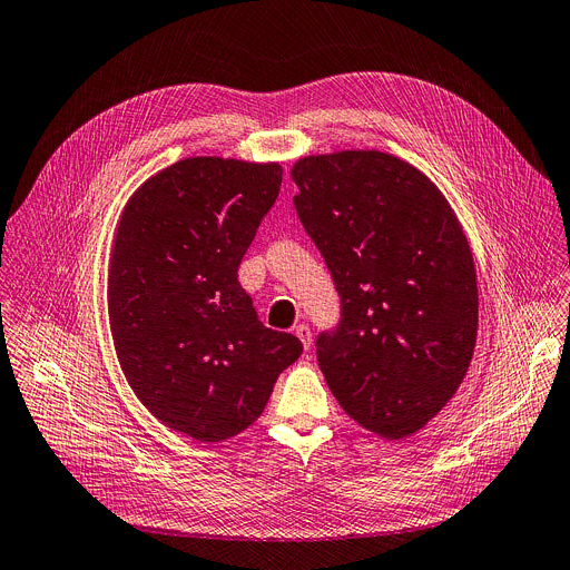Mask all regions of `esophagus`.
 Masks as SVG:
<instances>
[{"instance_id": "obj_1", "label": "esophagus", "mask_w": 570, "mask_h": 570, "mask_svg": "<svg viewBox=\"0 0 570 570\" xmlns=\"http://www.w3.org/2000/svg\"><path fill=\"white\" fill-rule=\"evenodd\" d=\"M294 335L301 340L305 352H311V346H313V331H311V326L308 324H296L294 326Z\"/></svg>"}]
</instances>
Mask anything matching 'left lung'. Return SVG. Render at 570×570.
<instances>
[{"instance_id": "obj_1", "label": "left lung", "mask_w": 570, "mask_h": 570, "mask_svg": "<svg viewBox=\"0 0 570 570\" xmlns=\"http://www.w3.org/2000/svg\"><path fill=\"white\" fill-rule=\"evenodd\" d=\"M289 175L342 296L320 370L348 417L402 441L448 406L472 361L479 292L463 226L420 168L381 150L308 155Z\"/></svg>"}]
</instances>
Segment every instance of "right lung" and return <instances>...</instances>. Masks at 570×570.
Segmentation results:
<instances>
[{
    "instance_id": "add662e5",
    "label": "right lung",
    "mask_w": 570,
    "mask_h": 570,
    "mask_svg": "<svg viewBox=\"0 0 570 570\" xmlns=\"http://www.w3.org/2000/svg\"><path fill=\"white\" fill-rule=\"evenodd\" d=\"M283 183L278 161L187 157L127 198L107 276L120 370L168 429L222 443L265 411L303 346L272 331L237 281Z\"/></svg>"
}]
</instances>
